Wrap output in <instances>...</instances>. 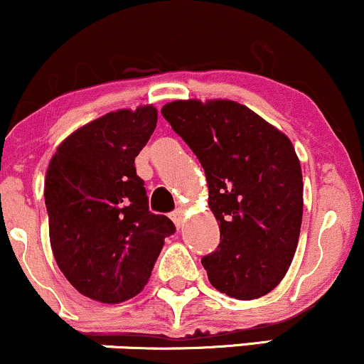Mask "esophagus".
I'll use <instances>...</instances> for the list:
<instances>
[{"instance_id": "esophagus-1", "label": "esophagus", "mask_w": 364, "mask_h": 364, "mask_svg": "<svg viewBox=\"0 0 364 364\" xmlns=\"http://www.w3.org/2000/svg\"><path fill=\"white\" fill-rule=\"evenodd\" d=\"M171 219H173V223L176 224V228L183 224V219H185V208L183 207H178L176 210L171 212Z\"/></svg>"}]
</instances>
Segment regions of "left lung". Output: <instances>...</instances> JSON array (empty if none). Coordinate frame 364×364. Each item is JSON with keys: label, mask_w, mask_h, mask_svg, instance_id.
I'll return each instance as SVG.
<instances>
[{"label": "left lung", "mask_w": 364, "mask_h": 364, "mask_svg": "<svg viewBox=\"0 0 364 364\" xmlns=\"http://www.w3.org/2000/svg\"><path fill=\"white\" fill-rule=\"evenodd\" d=\"M162 116L205 171L220 243L202 258L208 281L236 299L270 292L289 269L303 219V174L291 140L228 99L174 101Z\"/></svg>", "instance_id": "obj_1"}]
</instances>
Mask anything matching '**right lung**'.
<instances>
[{"label": "right lung", "mask_w": 364, "mask_h": 364, "mask_svg": "<svg viewBox=\"0 0 364 364\" xmlns=\"http://www.w3.org/2000/svg\"><path fill=\"white\" fill-rule=\"evenodd\" d=\"M157 109H119L61 141L46 173L49 240L58 267L87 298L116 304L144 289L164 237L176 228L149 210L135 157Z\"/></svg>", "instance_id": "obj_1"}]
</instances>
